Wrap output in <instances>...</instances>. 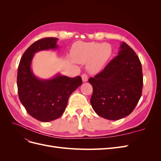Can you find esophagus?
Listing matches in <instances>:
<instances>
[{
    "mask_svg": "<svg viewBox=\"0 0 161 161\" xmlns=\"http://www.w3.org/2000/svg\"><path fill=\"white\" fill-rule=\"evenodd\" d=\"M82 81L83 82H86L87 80H88V76H87V75H85V74H83L82 75Z\"/></svg>",
    "mask_w": 161,
    "mask_h": 161,
    "instance_id": "obj_1",
    "label": "esophagus"
}]
</instances>
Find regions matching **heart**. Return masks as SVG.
I'll list each match as a JSON object with an SVG mask.
<instances>
[{
    "instance_id": "1",
    "label": "heart",
    "mask_w": 161,
    "mask_h": 161,
    "mask_svg": "<svg viewBox=\"0 0 161 161\" xmlns=\"http://www.w3.org/2000/svg\"><path fill=\"white\" fill-rule=\"evenodd\" d=\"M111 47L107 43L78 42L72 46L71 56L78 63L87 62V69L98 72L111 56Z\"/></svg>"
}]
</instances>
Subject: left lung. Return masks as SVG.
<instances>
[{
    "label": "left lung",
    "mask_w": 161,
    "mask_h": 161,
    "mask_svg": "<svg viewBox=\"0 0 161 161\" xmlns=\"http://www.w3.org/2000/svg\"><path fill=\"white\" fill-rule=\"evenodd\" d=\"M89 82L95 113L109 120L122 119L133 111L142 95V65L135 52L121 42L118 56Z\"/></svg>",
    "instance_id": "1"
}]
</instances>
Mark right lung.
I'll list each match as a JSON object with an SVG mask.
<instances>
[{"instance_id":"add662e5","label":"right lung","mask_w":161,"mask_h":161,"mask_svg":"<svg viewBox=\"0 0 161 161\" xmlns=\"http://www.w3.org/2000/svg\"><path fill=\"white\" fill-rule=\"evenodd\" d=\"M58 38L46 37L36 42L24 52L17 72L18 94L27 113L42 122L55 120L63 114L70 95L82 83L81 77L70 78L58 73L49 79L34 74L31 63L35 53L56 50Z\"/></svg>"}]
</instances>
